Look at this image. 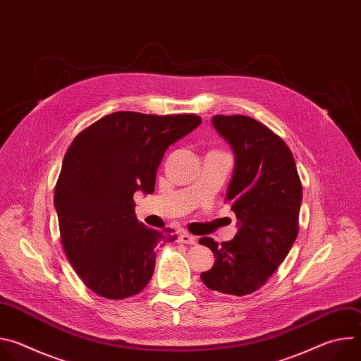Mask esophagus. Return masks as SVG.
I'll return each instance as SVG.
<instances>
[{"label":"esophagus","instance_id":"esophagus-1","mask_svg":"<svg viewBox=\"0 0 361 361\" xmlns=\"http://www.w3.org/2000/svg\"><path fill=\"white\" fill-rule=\"evenodd\" d=\"M178 240H180V243H183V244H195V243H197V237L191 235L190 233H181L180 237H178Z\"/></svg>","mask_w":361,"mask_h":361}]
</instances>
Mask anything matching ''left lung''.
<instances>
[{
    "mask_svg": "<svg viewBox=\"0 0 361 361\" xmlns=\"http://www.w3.org/2000/svg\"><path fill=\"white\" fill-rule=\"evenodd\" d=\"M212 123L235 157L226 201L238 231L220 245L200 238L216 257L201 280L210 290L247 295L266 284L294 244L302 187L290 148L264 124L247 116H214Z\"/></svg>",
    "mask_w": 361,
    "mask_h": 361,
    "instance_id": "8db88e82",
    "label": "left lung"
}]
</instances>
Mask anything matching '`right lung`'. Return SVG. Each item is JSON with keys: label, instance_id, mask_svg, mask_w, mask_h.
Returning a JSON list of instances; mask_svg holds the SVG:
<instances>
[{"label": "right lung", "instance_id": "right-lung-1", "mask_svg": "<svg viewBox=\"0 0 361 361\" xmlns=\"http://www.w3.org/2000/svg\"><path fill=\"white\" fill-rule=\"evenodd\" d=\"M194 114L117 111L82 130L67 149L54 205L64 251L95 294L121 300L140 293L156 266V245L177 238L135 217L134 192L151 194L166 149L195 127Z\"/></svg>", "mask_w": 361, "mask_h": 361}]
</instances>
